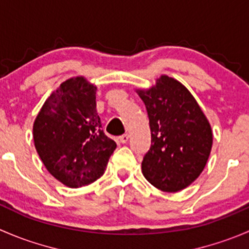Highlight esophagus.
<instances>
[{
  "mask_svg": "<svg viewBox=\"0 0 249 249\" xmlns=\"http://www.w3.org/2000/svg\"><path fill=\"white\" fill-rule=\"evenodd\" d=\"M119 141L122 143H126L127 141H129V135L127 134H124V135H122V136L119 137Z\"/></svg>",
  "mask_w": 249,
  "mask_h": 249,
  "instance_id": "esophagus-1",
  "label": "esophagus"
}]
</instances>
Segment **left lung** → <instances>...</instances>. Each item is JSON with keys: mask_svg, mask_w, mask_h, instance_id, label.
<instances>
[{"mask_svg": "<svg viewBox=\"0 0 249 249\" xmlns=\"http://www.w3.org/2000/svg\"><path fill=\"white\" fill-rule=\"evenodd\" d=\"M136 92L147 108L152 135L142 161L143 176L162 192H179L207 164L213 143L210 122L192 92L166 74Z\"/></svg>", "mask_w": 249, "mask_h": 249, "instance_id": "8db88e82", "label": "left lung"}]
</instances>
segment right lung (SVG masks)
I'll use <instances>...</instances> for the list:
<instances>
[{"instance_id": "1", "label": "right lung", "mask_w": 249, "mask_h": 249, "mask_svg": "<svg viewBox=\"0 0 249 249\" xmlns=\"http://www.w3.org/2000/svg\"><path fill=\"white\" fill-rule=\"evenodd\" d=\"M96 85L72 77L50 94L34 123V142L48 172L69 188H80L105 173L117 144L102 130Z\"/></svg>"}]
</instances>
